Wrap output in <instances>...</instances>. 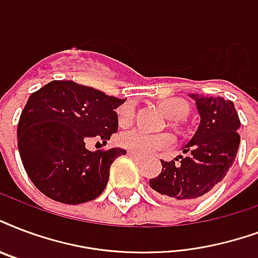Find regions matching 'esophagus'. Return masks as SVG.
<instances>
[{
	"instance_id": "1",
	"label": "esophagus",
	"mask_w": 258,
	"mask_h": 258,
	"mask_svg": "<svg viewBox=\"0 0 258 258\" xmlns=\"http://www.w3.org/2000/svg\"><path fill=\"white\" fill-rule=\"evenodd\" d=\"M127 154H128L131 158H134V160H141V158H142V155L137 154V153H133V151H128Z\"/></svg>"
}]
</instances>
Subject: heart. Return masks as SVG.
Segmentation results:
<instances>
[{"mask_svg": "<svg viewBox=\"0 0 258 258\" xmlns=\"http://www.w3.org/2000/svg\"><path fill=\"white\" fill-rule=\"evenodd\" d=\"M162 111L169 119L177 120L185 117L188 113V104L181 98H168L161 104ZM134 119V108L131 104H127L119 109V121L120 124H128ZM173 137L170 134H151L142 128H131L120 134L119 143L127 150L138 153L141 155H147L155 151L162 150L172 146Z\"/></svg>", "mask_w": 258, "mask_h": 258, "instance_id": "b5f03b06", "label": "heart"}]
</instances>
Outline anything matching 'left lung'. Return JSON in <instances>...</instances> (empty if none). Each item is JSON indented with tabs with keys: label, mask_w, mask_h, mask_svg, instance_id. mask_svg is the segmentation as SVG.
Segmentation results:
<instances>
[{
	"label": "left lung",
	"mask_w": 258,
	"mask_h": 258,
	"mask_svg": "<svg viewBox=\"0 0 258 258\" xmlns=\"http://www.w3.org/2000/svg\"><path fill=\"white\" fill-rule=\"evenodd\" d=\"M200 115V124L184 155L170 162L161 160L162 172L150 178V186L161 198L174 203L200 199L223 180L239 147L241 125L233 101L192 93Z\"/></svg>",
	"instance_id": "1"
}]
</instances>
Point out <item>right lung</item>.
<instances>
[{"instance_id": "1", "label": "right lung", "mask_w": 258, "mask_h": 258, "mask_svg": "<svg viewBox=\"0 0 258 258\" xmlns=\"http://www.w3.org/2000/svg\"><path fill=\"white\" fill-rule=\"evenodd\" d=\"M125 98L74 81H51L29 96L17 125V146L31 181L47 198L80 204L103 194L115 147L90 151V138L104 143L117 131L116 108Z\"/></svg>"}]
</instances>
